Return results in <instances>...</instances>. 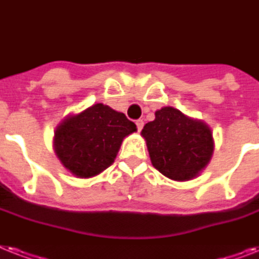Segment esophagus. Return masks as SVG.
Segmentation results:
<instances>
[{
    "mask_svg": "<svg viewBox=\"0 0 259 259\" xmlns=\"http://www.w3.org/2000/svg\"><path fill=\"white\" fill-rule=\"evenodd\" d=\"M136 125H137V129H138V132H141V130H142V127H144V121H142V119H137Z\"/></svg>",
    "mask_w": 259,
    "mask_h": 259,
    "instance_id": "esophagus-1",
    "label": "esophagus"
}]
</instances>
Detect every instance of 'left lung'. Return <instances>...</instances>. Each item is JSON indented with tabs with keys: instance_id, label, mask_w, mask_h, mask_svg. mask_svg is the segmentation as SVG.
Listing matches in <instances>:
<instances>
[{
	"instance_id": "1",
	"label": "left lung",
	"mask_w": 259,
	"mask_h": 259,
	"mask_svg": "<svg viewBox=\"0 0 259 259\" xmlns=\"http://www.w3.org/2000/svg\"><path fill=\"white\" fill-rule=\"evenodd\" d=\"M141 134L153 166L170 180L197 177L213 154L209 126L170 106L155 111V119L146 123Z\"/></svg>"
}]
</instances>
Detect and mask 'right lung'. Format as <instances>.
<instances>
[{
  "mask_svg": "<svg viewBox=\"0 0 259 259\" xmlns=\"http://www.w3.org/2000/svg\"><path fill=\"white\" fill-rule=\"evenodd\" d=\"M136 130L123 113L96 104L58 125L56 154L77 177H94L114 162L122 140Z\"/></svg>",
  "mask_w": 259,
  "mask_h": 259,
  "instance_id": "obj_1",
  "label": "right lung"
}]
</instances>
